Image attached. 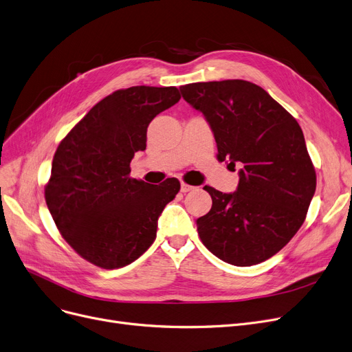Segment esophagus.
Masks as SVG:
<instances>
[{"mask_svg":"<svg viewBox=\"0 0 352 352\" xmlns=\"http://www.w3.org/2000/svg\"><path fill=\"white\" fill-rule=\"evenodd\" d=\"M192 190H194L192 186H188V184H186V182H181V192H188Z\"/></svg>","mask_w":352,"mask_h":352,"instance_id":"34e87169","label":"esophagus"}]
</instances>
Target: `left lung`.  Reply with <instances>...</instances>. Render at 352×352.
Returning a JSON list of instances; mask_svg holds the SVG:
<instances>
[{
  "label": "left lung",
  "instance_id": "obj_1",
  "mask_svg": "<svg viewBox=\"0 0 352 352\" xmlns=\"http://www.w3.org/2000/svg\"><path fill=\"white\" fill-rule=\"evenodd\" d=\"M208 122L217 158L239 170L234 192L204 187L211 210L197 219L204 246L223 262L252 266L289 243L307 217L316 174L303 132L265 89L248 80L181 86Z\"/></svg>",
  "mask_w": 352,
  "mask_h": 352
}]
</instances>
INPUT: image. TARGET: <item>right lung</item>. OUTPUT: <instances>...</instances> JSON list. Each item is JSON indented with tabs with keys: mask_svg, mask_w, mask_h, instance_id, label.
Here are the masks:
<instances>
[{
	"mask_svg": "<svg viewBox=\"0 0 352 352\" xmlns=\"http://www.w3.org/2000/svg\"><path fill=\"white\" fill-rule=\"evenodd\" d=\"M179 99L174 86L116 90L60 142L45 203L63 239L87 262L124 267L154 243L158 219L179 181L151 186L129 177V164L146 148L151 120Z\"/></svg>",
	"mask_w": 352,
	"mask_h": 352,
	"instance_id": "obj_1",
	"label": "right lung"
}]
</instances>
